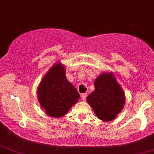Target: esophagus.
Returning a JSON list of instances; mask_svg holds the SVG:
<instances>
[{
  "label": "esophagus",
  "mask_w": 154,
  "mask_h": 154,
  "mask_svg": "<svg viewBox=\"0 0 154 154\" xmlns=\"http://www.w3.org/2000/svg\"><path fill=\"white\" fill-rule=\"evenodd\" d=\"M81 97H82V99L83 101H85L86 98H87V94H82Z\"/></svg>",
  "instance_id": "esophagus-1"
}]
</instances>
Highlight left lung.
Listing matches in <instances>:
<instances>
[{"instance_id": "obj_1", "label": "left lung", "mask_w": 154, "mask_h": 154, "mask_svg": "<svg viewBox=\"0 0 154 154\" xmlns=\"http://www.w3.org/2000/svg\"><path fill=\"white\" fill-rule=\"evenodd\" d=\"M95 90L87 101L97 118L104 122L111 121L123 109L125 95L113 72H103L94 83Z\"/></svg>"}]
</instances>
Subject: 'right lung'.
I'll use <instances>...</instances> for the list:
<instances>
[{
    "instance_id": "1",
    "label": "right lung",
    "mask_w": 154,
    "mask_h": 154,
    "mask_svg": "<svg viewBox=\"0 0 154 154\" xmlns=\"http://www.w3.org/2000/svg\"><path fill=\"white\" fill-rule=\"evenodd\" d=\"M36 94L46 114L56 118L67 114L80 98L75 87L67 80L65 66L59 62L53 64L44 76Z\"/></svg>"
}]
</instances>
